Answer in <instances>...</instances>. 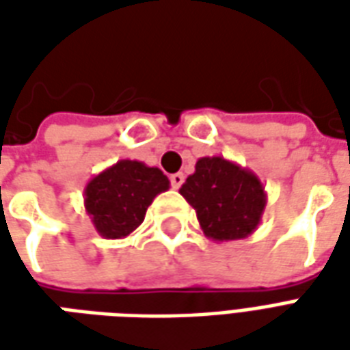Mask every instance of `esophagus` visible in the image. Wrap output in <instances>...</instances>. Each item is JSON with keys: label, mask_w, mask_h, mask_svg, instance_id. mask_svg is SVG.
<instances>
[{"label": "esophagus", "mask_w": 350, "mask_h": 350, "mask_svg": "<svg viewBox=\"0 0 350 350\" xmlns=\"http://www.w3.org/2000/svg\"><path fill=\"white\" fill-rule=\"evenodd\" d=\"M170 183H172V187H174V189H180V185L183 183L182 172H176V174L170 176Z\"/></svg>", "instance_id": "34e87169"}]
</instances>
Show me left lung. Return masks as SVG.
Listing matches in <instances>:
<instances>
[{
  "instance_id": "8db88e82",
  "label": "left lung",
  "mask_w": 350,
  "mask_h": 350,
  "mask_svg": "<svg viewBox=\"0 0 350 350\" xmlns=\"http://www.w3.org/2000/svg\"><path fill=\"white\" fill-rule=\"evenodd\" d=\"M180 195L195 208L202 232L213 242L253 234L268 202L255 172L219 155L200 157Z\"/></svg>"
}]
</instances>
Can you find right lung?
Listing matches in <instances>:
<instances>
[{
    "instance_id": "obj_1",
    "label": "right lung",
    "mask_w": 350,
    "mask_h": 350,
    "mask_svg": "<svg viewBox=\"0 0 350 350\" xmlns=\"http://www.w3.org/2000/svg\"><path fill=\"white\" fill-rule=\"evenodd\" d=\"M168 187V178L157 167L122 159L88 182L84 208L103 238L120 240L142 225L148 206Z\"/></svg>"
}]
</instances>
